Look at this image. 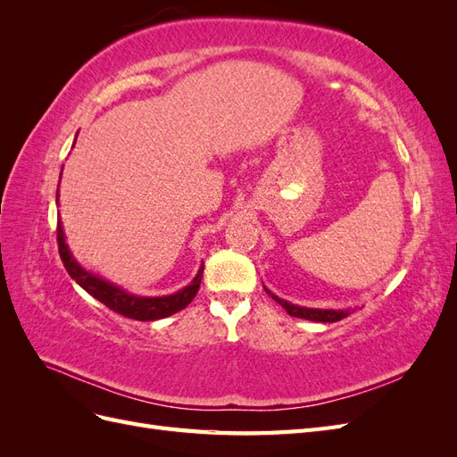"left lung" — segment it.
Returning <instances> with one entry per match:
<instances>
[{
    "instance_id": "1",
    "label": "left lung",
    "mask_w": 457,
    "mask_h": 457,
    "mask_svg": "<svg viewBox=\"0 0 457 457\" xmlns=\"http://www.w3.org/2000/svg\"><path fill=\"white\" fill-rule=\"evenodd\" d=\"M265 292L276 301L280 303V305L286 309V312L289 316H295V318H305V320H311V322H337L341 320V318L349 316L356 307H345V309H314V307H301V305H295V303H289L278 295H274L270 289L267 286Z\"/></svg>"
}]
</instances>
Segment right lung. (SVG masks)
<instances>
[{
  "label": "right lung",
  "instance_id": "add662e5",
  "mask_svg": "<svg viewBox=\"0 0 457 457\" xmlns=\"http://www.w3.org/2000/svg\"><path fill=\"white\" fill-rule=\"evenodd\" d=\"M61 175H62V170H61ZM57 204H59V188H57ZM57 240H59V253L64 262V269L68 270V274L72 276V280H76V284H79L89 295H93L96 301H101L103 305H106L110 311H114L121 316L133 318V320H141V322L160 320V318L171 316L179 311H183L188 303L196 297L198 289H200L204 262L200 265L195 278H192L185 287H181L175 294L156 295V297L135 295V294L128 292V289H123L121 286L112 284L110 280H104L103 276L95 274V272L87 270L86 267L79 265L78 259L72 255L71 247H68V244H66L64 227H62L61 219H59V227H57Z\"/></svg>",
  "mask_w": 457,
  "mask_h": 457
}]
</instances>
